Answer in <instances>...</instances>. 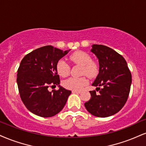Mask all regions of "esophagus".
Wrapping results in <instances>:
<instances>
[{
	"mask_svg": "<svg viewBox=\"0 0 146 146\" xmlns=\"http://www.w3.org/2000/svg\"><path fill=\"white\" fill-rule=\"evenodd\" d=\"M72 92H73V93H76V94H80V93H81V91H75V90H73V91H72Z\"/></svg>",
	"mask_w": 146,
	"mask_h": 146,
	"instance_id": "34e87169",
	"label": "esophagus"
}]
</instances>
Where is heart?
<instances>
[{"label": "heart", "instance_id": "1", "mask_svg": "<svg viewBox=\"0 0 146 146\" xmlns=\"http://www.w3.org/2000/svg\"><path fill=\"white\" fill-rule=\"evenodd\" d=\"M70 60L75 64L82 66L81 74L86 75L89 78H94L99 72V65L95 61L92 60V57L89 54L83 51H77L70 56ZM56 68L59 75L65 78L70 74L71 66L64 60L60 59L56 63ZM88 84L85 77L71 78L63 82V86L69 90L80 91Z\"/></svg>", "mask_w": 146, "mask_h": 146}]
</instances>
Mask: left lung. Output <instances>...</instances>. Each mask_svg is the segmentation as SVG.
Instances as JSON below:
<instances>
[{
  "instance_id": "left-lung-1",
  "label": "left lung",
  "mask_w": 146,
  "mask_h": 146,
  "mask_svg": "<svg viewBox=\"0 0 146 146\" xmlns=\"http://www.w3.org/2000/svg\"><path fill=\"white\" fill-rule=\"evenodd\" d=\"M91 52L99 59V73L92 84L95 90L90 91V99L84 103L89 113L106 117L116 113L129 97L132 77L125 59L110 47L92 45ZM101 87V88H100Z\"/></svg>"
}]
</instances>
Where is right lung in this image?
<instances>
[{
  "label": "right lung",
  "mask_w": 146,
  "mask_h": 146,
  "mask_svg": "<svg viewBox=\"0 0 146 146\" xmlns=\"http://www.w3.org/2000/svg\"><path fill=\"white\" fill-rule=\"evenodd\" d=\"M69 50L63 52L46 45L26 54L17 70V83L20 98L26 108L35 115L52 117L65 105L71 91L60 86L56 63ZM58 85L51 92L49 87Z\"/></svg>",
  "instance_id": "1"
}]
</instances>
